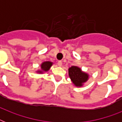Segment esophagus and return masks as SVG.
<instances>
[{"label": "esophagus", "instance_id": "1", "mask_svg": "<svg viewBox=\"0 0 122 122\" xmlns=\"http://www.w3.org/2000/svg\"><path fill=\"white\" fill-rule=\"evenodd\" d=\"M57 65H58V66H62V65H63V63H62V61H59L58 62H57Z\"/></svg>", "mask_w": 122, "mask_h": 122}]
</instances>
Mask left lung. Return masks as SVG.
Wrapping results in <instances>:
<instances>
[{"label":"left lung","mask_w":122,"mask_h":122,"mask_svg":"<svg viewBox=\"0 0 122 122\" xmlns=\"http://www.w3.org/2000/svg\"><path fill=\"white\" fill-rule=\"evenodd\" d=\"M68 75L71 80L76 87H82L83 84L88 80L89 75L81 68L76 66H72L68 69Z\"/></svg>","instance_id":"obj_1"}]
</instances>
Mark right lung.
Segmentation results:
<instances>
[{
    "mask_svg": "<svg viewBox=\"0 0 122 122\" xmlns=\"http://www.w3.org/2000/svg\"><path fill=\"white\" fill-rule=\"evenodd\" d=\"M52 64H53V63H52L51 61H44L41 65V70L37 71V72L39 73H43L44 72H47L49 70Z\"/></svg>",
    "mask_w": 122,
    "mask_h": 122,
    "instance_id": "add662e5",
    "label": "right lung"
}]
</instances>
